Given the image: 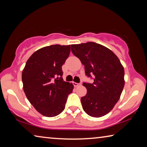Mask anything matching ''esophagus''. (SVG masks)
Returning <instances> with one entry per match:
<instances>
[{"instance_id":"1","label":"esophagus","mask_w":147,"mask_h":147,"mask_svg":"<svg viewBox=\"0 0 147 147\" xmlns=\"http://www.w3.org/2000/svg\"><path fill=\"white\" fill-rule=\"evenodd\" d=\"M73 85L74 87H78V86H80L82 84L81 83H76V82H73Z\"/></svg>"}]
</instances>
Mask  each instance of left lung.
Instances as JSON below:
<instances>
[{
    "label": "left lung",
    "mask_w": 147,
    "mask_h": 147,
    "mask_svg": "<svg viewBox=\"0 0 147 147\" xmlns=\"http://www.w3.org/2000/svg\"><path fill=\"white\" fill-rule=\"evenodd\" d=\"M71 47L72 53L84 65L86 75L94 80L92 84L83 83L87 89L86 96L81 98L83 109L93 117L106 115L119 100L124 86L120 60L111 50L94 42Z\"/></svg>",
    "instance_id": "obj_1"
}]
</instances>
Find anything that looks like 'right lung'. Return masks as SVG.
<instances>
[{
	"instance_id": "right-lung-1",
	"label": "right lung",
	"mask_w": 147,
	"mask_h": 147,
	"mask_svg": "<svg viewBox=\"0 0 147 147\" xmlns=\"http://www.w3.org/2000/svg\"><path fill=\"white\" fill-rule=\"evenodd\" d=\"M70 45L47 46L35 52L22 73L23 90L30 102L42 115L52 117L64 110L73 84L65 82L61 66L70 54Z\"/></svg>"
}]
</instances>
